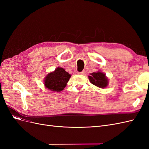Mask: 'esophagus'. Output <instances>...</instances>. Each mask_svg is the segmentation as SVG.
<instances>
[{
  "label": "esophagus",
  "instance_id": "esophagus-1",
  "mask_svg": "<svg viewBox=\"0 0 149 149\" xmlns=\"http://www.w3.org/2000/svg\"><path fill=\"white\" fill-rule=\"evenodd\" d=\"M78 74H85V71H83L81 72H79Z\"/></svg>",
  "mask_w": 149,
  "mask_h": 149
}]
</instances>
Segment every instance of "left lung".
I'll use <instances>...</instances> for the list:
<instances>
[{
	"mask_svg": "<svg viewBox=\"0 0 149 149\" xmlns=\"http://www.w3.org/2000/svg\"><path fill=\"white\" fill-rule=\"evenodd\" d=\"M89 79L93 84L100 88H105L108 85V78L102 72L97 71L91 73V76H88Z\"/></svg>",
	"mask_w": 149,
	"mask_h": 149,
	"instance_id": "8db88e82",
	"label": "left lung"
}]
</instances>
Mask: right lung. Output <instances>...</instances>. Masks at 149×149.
Returning a JSON list of instances; mask_svg holds the SVG:
<instances>
[{"label":"right lung","instance_id":"right-lung-1","mask_svg":"<svg viewBox=\"0 0 149 149\" xmlns=\"http://www.w3.org/2000/svg\"><path fill=\"white\" fill-rule=\"evenodd\" d=\"M71 76L65 69L58 67L55 71L48 73L44 79L45 86L52 91H61L66 87Z\"/></svg>","mask_w":149,"mask_h":149}]
</instances>
